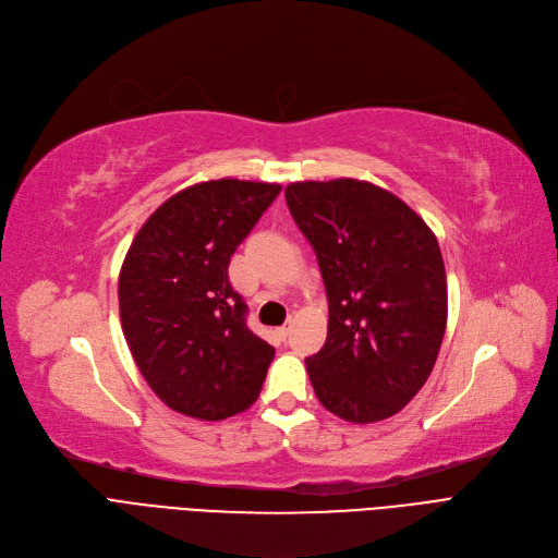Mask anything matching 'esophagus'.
<instances>
[{
  "mask_svg": "<svg viewBox=\"0 0 558 558\" xmlns=\"http://www.w3.org/2000/svg\"><path fill=\"white\" fill-rule=\"evenodd\" d=\"M290 327H293V323H290V320H288V323H286V325H281V327H279V329H277V333H279V338H286V336H288V333H290Z\"/></svg>",
  "mask_w": 558,
  "mask_h": 558,
  "instance_id": "34e87169",
  "label": "esophagus"
}]
</instances>
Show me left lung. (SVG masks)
I'll use <instances>...</instances> for the list:
<instances>
[{
  "label": "left lung",
  "instance_id": "left-lung-1",
  "mask_svg": "<svg viewBox=\"0 0 558 558\" xmlns=\"http://www.w3.org/2000/svg\"><path fill=\"white\" fill-rule=\"evenodd\" d=\"M286 204L329 302L327 342L306 359L317 400L356 424L400 413L429 379L447 325L434 231L400 197L359 179L290 183Z\"/></svg>",
  "mask_w": 558,
  "mask_h": 558
}]
</instances>
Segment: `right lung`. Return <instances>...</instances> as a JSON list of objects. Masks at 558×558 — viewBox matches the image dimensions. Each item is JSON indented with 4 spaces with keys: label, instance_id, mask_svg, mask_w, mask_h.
<instances>
[{
    "label": "right lung",
    "instance_id": "add662e5",
    "mask_svg": "<svg viewBox=\"0 0 558 558\" xmlns=\"http://www.w3.org/2000/svg\"><path fill=\"white\" fill-rule=\"evenodd\" d=\"M279 193V183H195L154 210L124 256L122 331L141 375L177 413L216 422L256 402L275 348L247 329L227 270Z\"/></svg>",
    "mask_w": 558,
    "mask_h": 558
}]
</instances>
